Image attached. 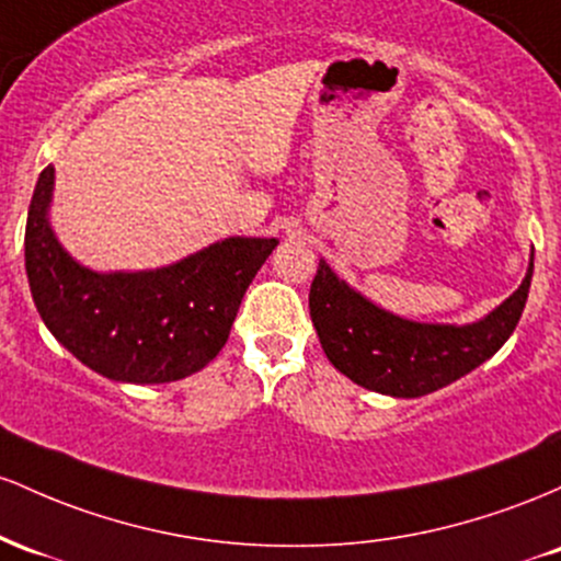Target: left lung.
<instances>
[{"label": "left lung", "mask_w": 561, "mask_h": 561, "mask_svg": "<svg viewBox=\"0 0 561 561\" xmlns=\"http://www.w3.org/2000/svg\"><path fill=\"white\" fill-rule=\"evenodd\" d=\"M533 280L527 278L495 312L471 325L411 323L379 310L320 260L310 288V314L333 368L374 392L421 398L461 379L503 347L517 329Z\"/></svg>", "instance_id": "left-lung-1"}]
</instances>
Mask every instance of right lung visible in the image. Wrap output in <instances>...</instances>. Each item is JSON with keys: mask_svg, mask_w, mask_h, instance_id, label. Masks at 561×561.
<instances>
[{"mask_svg": "<svg viewBox=\"0 0 561 561\" xmlns=\"http://www.w3.org/2000/svg\"><path fill=\"white\" fill-rule=\"evenodd\" d=\"M55 169L34 187L26 222L31 297L53 336L113 381L163 383L219 355L275 238H228L156 273L100 275L60 249L47 225Z\"/></svg>", "mask_w": 561, "mask_h": 561, "instance_id": "right-lung-1", "label": "right lung"}]
</instances>
